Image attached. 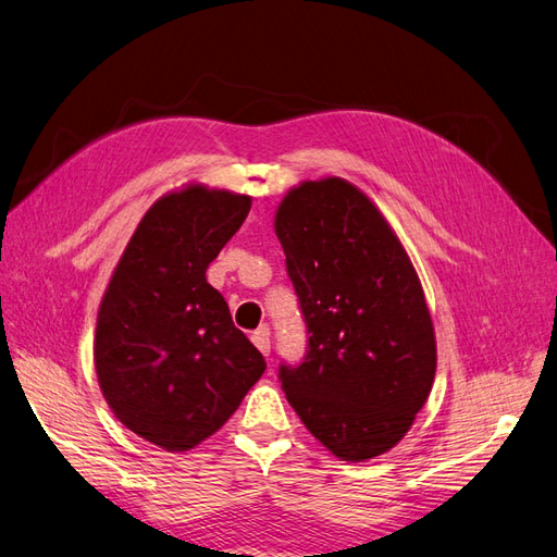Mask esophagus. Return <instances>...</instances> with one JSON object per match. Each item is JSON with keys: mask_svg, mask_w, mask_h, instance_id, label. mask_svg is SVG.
Masks as SVG:
<instances>
[{"mask_svg": "<svg viewBox=\"0 0 557 557\" xmlns=\"http://www.w3.org/2000/svg\"><path fill=\"white\" fill-rule=\"evenodd\" d=\"M250 339H252V344L258 346V350L262 352L264 358L269 356V352H272V342H269V327L267 325H262V327H258L256 332H252Z\"/></svg>", "mask_w": 557, "mask_h": 557, "instance_id": "obj_1", "label": "esophagus"}]
</instances>
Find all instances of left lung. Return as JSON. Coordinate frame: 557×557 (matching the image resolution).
I'll use <instances>...</instances> for the list:
<instances>
[{
	"mask_svg": "<svg viewBox=\"0 0 557 557\" xmlns=\"http://www.w3.org/2000/svg\"><path fill=\"white\" fill-rule=\"evenodd\" d=\"M309 350L278 379L301 423L336 458L391 450L430 397L436 342L423 285L383 213L327 176L283 197L274 218Z\"/></svg>",
	"mask_w": 557,
	"mask_h": 557,
	"instance_id": "1",
	"label": "left lung"
}]
</instances>
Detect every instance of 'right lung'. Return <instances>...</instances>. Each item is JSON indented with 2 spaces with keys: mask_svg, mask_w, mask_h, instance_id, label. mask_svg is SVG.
<instances>
[{
  "mask_svg": "<svg viewBox=\"0 0 557 557\" xmlns=\"http://www.w3.org/2000/svg\"><path fill=\"white\" fill-rule=\"evenodd\" d=\"M250 211V197L185 185L134 230L97 313L95 369L121 423L164 450L221 430L267 369L234 327L207 269Z\"/></svg>",
  "mask_w": 557,
  "mask_h": 557,
  "instance_id": "obj_1",
  "label": "right lung"
}]
</instances>
